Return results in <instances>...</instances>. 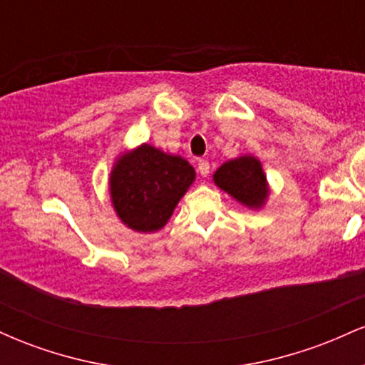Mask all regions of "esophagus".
I'll return each mask as SVG.
<instances>
[{"label":"esophagus","instance_id":"34e87169","mask_svg":"<svg viewBox=\"0 0 365 365\" xmlns=\"http://www.w3.org/2000/svg\"><path fill=\"white\" fill-rule=\"evenodd\" d=\"M209 168H211V166H209V163L206 161V159H199V166H197V170H199V173L202 175V177H207Z\"/></svg>","mask_w":365,"mask_h":365}]
</instances>
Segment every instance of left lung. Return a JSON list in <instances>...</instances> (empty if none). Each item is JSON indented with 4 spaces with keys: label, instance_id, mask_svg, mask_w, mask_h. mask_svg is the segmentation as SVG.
Returning a JSON list of instances; mask_svg holds the SVG:
<instances>
[{
    "label": "left lung",
    "instance_id": "obj_1",
    "mask_svg": "<svg viewBox=\"0 0 365 365\" xmlns=\"http://www.w3.org/2000/svg\"><path fill=\"white\" fill-rule=\"evenodd\" d=\"M215 183L249 207H261L267 195L262 166L252 156L232 159L220 166L215 173Z\"/></svg>",
    "mask_w": 365,
    "mask_h": 365
}]
</instances>
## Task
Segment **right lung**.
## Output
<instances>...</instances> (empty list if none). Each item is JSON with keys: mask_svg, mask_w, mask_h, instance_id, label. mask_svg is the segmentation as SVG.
Wrapping results in <instances>:
<instances>
[{"mask_svg": "<svg viewBox=\"0 0 365 365\" xmlns=\"http://www.w3.org/2000/svg\"><path fill=\"white\" fill-rule=\"evenodd\" d=\"M194 178V168L183 158L140 145L121 156L111 171L116 215L132 230L156 232L170 220Z\"/></svg>", "mask_w": 365, "mask_h": 365, "instance_id": "add662e5", "label": "right lung"}]
</instances>
